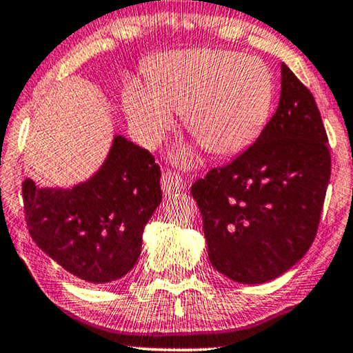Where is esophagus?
I'll use <instances>...</instances> for the list:
<instances>
[{
  "mask_svg": "<svg viewBox=\"0 0 353 353\" xmlns=\"http://www.w3.org/2000/svg\"><path fill=\"white\" fill-rule=\"evenodd\" d=\"M162 190L165 196H170L173 192H180L185 190V180L178 173L168 170L162 175Z\"/></svg>",
  "mask_w": 353,
  "mask_h": 353,
  "instance_id": "34e87169",
  "label": "esophagus"
}]
</instances>
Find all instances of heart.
Here are the masks:
<instances>
[{"mask_svg":"<svg viewBox=\"0 0 353 353\" xmlns=\"http://www.w3.org/2000/svg\"><path fill=\"white\" fill-rule=\"evenodd\" d=\"M274 99L273 75L263 61L225 50L173 51L149 67L148 88L130 81L123 109L134 133L154 146L181 112L202 146L219 156L249 148L263 132Z\"/></svg>","mask_w":353,"mask_h":353,"instance_id":"1","label":"heart"}]
</instances>
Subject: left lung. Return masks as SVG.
<instances>
[{
  "mask_svg": "<svg viewBox=\"0 0 353 353\" xmlns=\"http://www.w3.org/2000/svg\"><path fill=\"white\" fill-rule=\"evenodd\" d=\"M330 176L315 98L283 64L278 109L260 137L191 186L212 267L244 284L288 272L315 239Z\"/></svg>",
  "mask_w": 353,
  "mask_h": 353,
  "instance_id": "left-lung-1",
  "label": "left lung"
}]
</instances>
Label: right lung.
<instances>
[{
  "instance_id": "right-lung-1",
  "label": "right lung",
  "mask_w": 353,
  "mask_h": 353,
  "mask_svg": "<svg viewBox=\"0 0 353 353\" xmlns=\"http://www.w3.org/2000/svg\"><path fill=\"white\" fill-rule=\"evenodd\" d=\"M32 239L86 283H112L134 267L143 231L162 201L161 167L148 149L115 137L101 170L72 190L22 183Z\"/></svg>"
}]
</instances>
